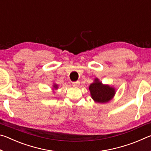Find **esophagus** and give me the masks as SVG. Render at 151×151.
Listing matches in <instances>:
<instances>
[{"instance_id": "34e87169", "label": "esophagus", "mask_w": 151, "mask_h": 151, "mask_svg": "<svg viewBox=\"0 0 151 151\" xmlns=\"http://www.w3.org/2000/svg\"><path fill=\"white\" fill-rule=\"evenodd\" d=\"M79 81H76V82H73L72 84H73V86H75V87H76V86H78L79 85Z\"/></svg>"}]
</instances>
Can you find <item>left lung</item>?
<instances>
[{"label":"left lung","instance_id":"obj_1","mask_svg":"<svg viewBox=\"0 0 151 151\" xmlns=\"http://www.w3.org/2000/svg\"><path fill=\"white\" fill-rule=\"evenodd\" d=\"M89 90L93 100L100 103L109 102L115 94V90L114 88L111 87L109 85H103L97 78L89 86Z\"/></svg>","mask_w":151,"mask_h":151}]
</instances>
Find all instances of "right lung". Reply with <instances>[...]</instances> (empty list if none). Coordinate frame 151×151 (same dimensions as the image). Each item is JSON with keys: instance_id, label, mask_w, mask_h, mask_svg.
<instances>
[{"instance_id": "right-lung-1", "label": "right lung", "mask_w": 151, "mask_h": 151, "mask_svg": "<svg viewBox=\"0 0 151 151\" xmlns=\"http://www.w3.org/2000/svg\"><path fill=\"white\" fill-rule=\"evenodd\" d=\"M54 87H55V88H57V85H54Z\"/></svg>"}]
</instances>
